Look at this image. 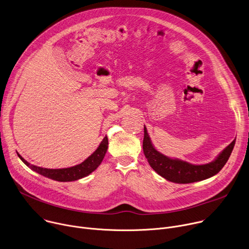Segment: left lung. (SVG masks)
I'll return each instance as SVG.
<instances>
[{
	"label": "left lung",
	"mask_w": 249,
	"mask_h": 249,
	"mask_svg": "<svg viewBox=\"0 0 249 249\" xmlns=\"http://www.w3.org/2000/svg\"><path fill=\"white\" fill-rule=\"evenodd\" d=\"M235 144V140L217 157L206 164H192L187 161L170 159L158 152L152 144L147 128L144 126L143 150L151 167L163 178L174 183H192L209 178L217 174L227 163Z\"/></svg>",
	"instance_id": "8db88e82"
}]
</instances>
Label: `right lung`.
Here are the masks:
<instances>
[{"instance_id": "1", "label": "right lung", "mask_w": 249, "mask_h": 249, "mask_svg": "<svg viewBox=\"0 0 249 249\" xmlns=\"http://www.w3.org/2000/svg\"><path fill=\"white\" fill-rule=\"evenodd\" d=\"M107 148H108V139H107V136H106L103 138L100 145L95 150V152L93 154H91L82 163L77 164L72 167L58 168V169L43 168V167L30 164L20 155L18 154V156L33 171L37 172L45 177H48V178H50V179H53L56 181H61V182H67V181H75V180L81 179V178H83V177L88 176L93 170H95L98 167V165L101 163V161L106 154V151H107Z\"/></svg>"}]
</instances>
